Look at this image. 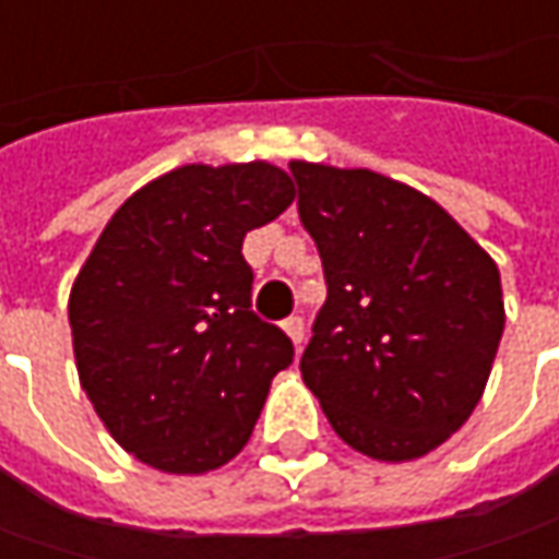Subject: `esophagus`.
<instances>
[{
    "label": "esophagus",
    "instance_id": "1",
    "mask_svg": "<svg viewBox=\"0 0 559 559\" xmlns=\"http://www.w3.org/2000/svg\"><path fill=\"white\" fill-rule=\"evenodd\" d=\"M283 330L289 333V338L295 345H301L305 342V320H301V313H292L283 320Z\"/></svg>",
    "mask_w": 559,
    "mask_h": 559
}]
</instances>
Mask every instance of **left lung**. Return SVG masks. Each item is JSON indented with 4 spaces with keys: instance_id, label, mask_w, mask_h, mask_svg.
Wrapping results in <instances>:
<instances>
[{
    "instance_id": "1",
    "label": "left lung",
    "mask_w": 559,
    "mask_h": 559,
    "mask_svg": "<svg viewBox=\"0 0 559 559\" xmlns=\"http://www.w3.org/2000/svg\"><path fill=\"white\" fill-rule=\"evenodd\" d=\"M289 170L326 280L301 376L355 451L423 457L483 397L504 333L501 273L411 186L323 164Z\"/></svg>"
}]
</instances>
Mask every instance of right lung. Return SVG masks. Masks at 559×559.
Instances as JSON below:
<instances>
[{
  "label": "right lung",
  "mask_w": 559,
  "mask_h": 559,
  "mask_svg": "<svg viewBox=\"0 0 559 559\" xmlns=\"http://www.w3.org/2000/svg\"><path fill=\"white\" fill-rule=\"evenodd\" d=\"M295 199L273 164H186L142 186L71 289L83 392L108 432L164 473H207L251 436L292 338L251 311L248 229Z\"/></svg>",
  "instance_id": "right-lung-1"
}]
</instances>
